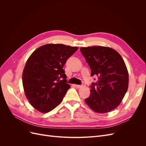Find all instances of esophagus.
I'll use <instances>...</instances> for the list:
<instances>
[{
	"mask_svg": "<svg viewBox=\"0 0 146 146\" xmlns=\"http://www.w3.org/2000/svg\"><path fill=\"white\" fill-rule=\"evenodd\" d=\"M84 86V85L83 84L82 85H76V87L77 88H81L82 87H83Z\"/></svg>",
	"mask_w": 146,
	"mask_h": 146,
	"instance_id": "obj_1",
	"label": "esophagus"
}]
</instances>
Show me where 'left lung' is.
<instances>
[{
  "instance_id": "1",
  "label": "left lung",
  "mask_w": 146,
  "mask_h": 146,
  "mask_svg": "<svg viewBox=\"0 0 146 146\" xmlns=\"http://www.w3.org/2000/svg\"><path fill=\"white\" fill-rule=\"evenodd\" d=\"M91 70L98 80L92 83L91 94L85 100L94 111L105 113L120 104L129 86V73L122 56L113 48L103 46L81 47Z\"/></svg>"
}]
</instances>
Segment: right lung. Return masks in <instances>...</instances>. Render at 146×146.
Here are the masks:
<instances>
[{
	"instance_id": "obj_1",
	"label": "right lung",
	"mask_w": 146,
	"mask_h": 146,
	"mask_svg": "<svg viewBox=\"0 0 146 146\" xmlns=\"http://www.w3.org/2000/svg\"><path fill=\"white\" fill-rule=\"evenodd\" d=\"M77 49L61 44H48L30 56L23 70V84L26 98L38 111L49 112L62 101L70 88L63 68Z\"/></svg>"
}]
</instances>
